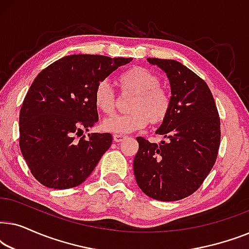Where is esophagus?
Here are the masks:
<instances>
[{"label": "esophagus", "mask_w": 249, "mask_h": 249, "mask_svg": "<svg viewBox=\"0 0 249 249\" xmlns=\"http://www.w3.org/2000/svg\"><path fill=\"white\" fill-rule=\"evenodd\" d=\"M125 139V136H122V135H114L113 136V141L115 142H121L122 141H124Z\"/></svg>", "instance_id": "esophagus-1"}]
</instances>
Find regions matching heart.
Masks as SVG:
<instances>
[{
    "instance_id": "b5f03b06",
    "label": "heart",
    "mask_w": 249,
    "mask_h": 249,
    "mask_svg": "<svg viewBox=\"0 0 249 249\" xmlns=\"http://www.w3.org/2000/svg\"><path fill=\"white\" fill-rule=\"evenodd\" d=\"M122 94H134L129 101L127 114L105 118L101 127L104 131L124 135L139 130L146 124L158 125L164 122L171 111V95L161 87L158 74L144 67H132L118 78ZM97 110L111 114L117 107V94L107 80L97 84L94 91Z\"/></svg>"
}]
</instances>
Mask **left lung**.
<instances>
[{
    "label": "left lung",
    "instance_id": "left-lung-1",
    "mask_svg": "<svg viewBox=\"0 0 249 249\" xmlns=\"http://www.w3.org/2000/svg\"><path fill=\"white\" fill-rule=\"evenodd\" d=\"M166 73L171 86V111L156 134L160 144L137 137L136 181L151 198L173 202L199 188L216 161L220 118L213 95L202 78L176 60L148 57Z\"/></svg>",
    "mask_w": 249,
    "mask_h": 249
}]
</instances>
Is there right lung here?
<instances>
[{
	"instance_id": "right-lung-1",
	"label": "right lung",
	"mask_w": 249,
	"mask_h": 249,
	"mask_svg": "<svg viewBox=\"0 0 249 249\" xmlns=\"http://www.w3.org/2000/svg\"><path fill=\"white\" fill-rule=\"evenodd\" d=\"M131 60L73 54L37 74L20 110L19 145L30 172L43 186H79L110 148L108 132L80 136L98 121L97 84Z\"/></svg>"
}]
</instances>
